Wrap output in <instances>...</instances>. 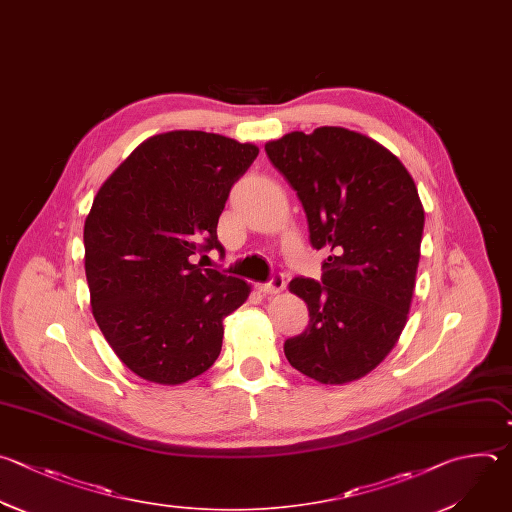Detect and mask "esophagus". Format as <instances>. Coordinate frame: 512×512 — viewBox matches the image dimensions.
<instances>
[{"label":"esophagus","instance_id":"esophagus-1","mask_svg":"<svg viewBox=\"0 0 512 512\" xmlns=\"http://www.w3.org/2000/svg\"><path fill=\"white\" fill-rule=\"evenodd\" d=\"M255 287H257V291L263 293V295H273V293L283 291V287H285V277H283L281 273H275L267 283H257Z\"/></svg>","mask_w":512,"mask_h":512}]
</instances>
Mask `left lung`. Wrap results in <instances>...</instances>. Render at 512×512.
I'll return each mask as SVG.
<instances>
[{"instance_id":"obj_1","label":"left lung","mask_w":512,"mask_h":512,"mask_svg":"<svg viewBox=\"0 0 512 512\" xmlns=\"http://www.w3.org/2000/svg\"><path fill=\"white\" fill-rule=\"evenodd\" d=\"M265 152L303 205L311 247L329 251L321 283H289L309 323L285 339V358L321 384L358 380L408 319L424 231L418 189L388 148L348 128L291 132Z\"/></svg>"}]
</instances>
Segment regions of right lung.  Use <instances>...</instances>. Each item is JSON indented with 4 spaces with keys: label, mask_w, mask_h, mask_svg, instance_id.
Segmentation results:
<instances>
[{
    "label": "right lung",
    "mask_w": 512,
    "mask_h": 512,
    "mask_svg": "<svg viewBox=\"0 0 512 512\" xmlns=\"http://www.w3.org/2000/svg\"><path fill=\"white\" fill-rule=\"evenodd\" d=\"M255 144L175 130L144 140L100 187L84 223L94 319L120 362L156 384H183L221 354L223 319L251 287L199 254L217 249L231 187ZM203 261V258H202Z\"/></svg>",
    "instance_id": "1"
}]
</instances>
